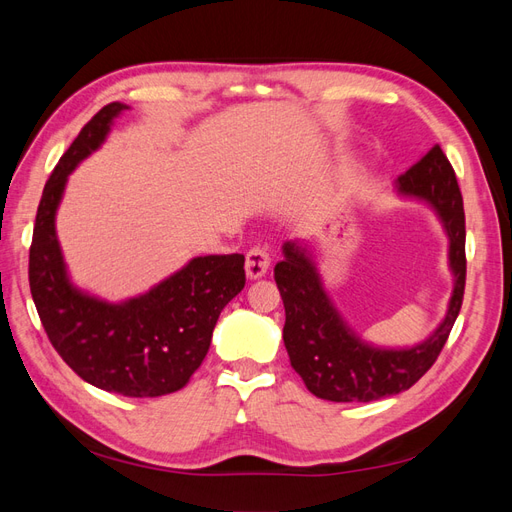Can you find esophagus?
Instances as JSON below:
<instances>
[{"instance_id":"esophagus-1","label":"esophagus","mask_w":512,"mask_h":512,"mask_svg":"<svg viewBox=\"0 0 512 512\" xmlns=\"http://www.w3.org/2000/svg\"><path fill=\"white\" fill-rule=\"evenodd\" d=\"M271 267V256L265 247H252L245 256V273L250 280H260Z\"/></svg>"}]
</instances>
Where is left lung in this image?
<instances>
[{"label": "left lung", "instance_id": "left-lung-1", "mask_svg": "<svg viewBox=\"0 0 512 512\" xmlns=\"http://www.w3.org/2000/svg\"><path fill=\"white\" fill-rule=\"evenodd\" d=\"M395 192L429 205L448 237V267L453 294L442 322L423 342L408 348H384L365 342L337 312L324 290L312 247L286 241L284 260L275 265L286 324L284 346L290 365L307 391L329 401H376L408 391L436 363L459 316L466 288V215L455 170L436 145L404 175Z\"/></svg>", "mask_w": 512, "mask_h": 512}]
</instances>
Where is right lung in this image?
<instances>
[{"label": "right lung", "instance_id": "right-lung-1", "mask_svg": "<svg viewBox=\"0 0 512 512\" xmlns=\"http://www.w3.org/2000/svg\"><path fill=\"white\" fill-rule=\"evenodd\" d=\"M128 108L111 102L91 117L46 181L29 247V288L53 348L85 382L126 397H160L183 389L203 363L222 309L245 286V256H196L121 303L72 284L55 215L72 170L102 147Z\"/></svg>", "mask_w": 512, "mask_h": 512}]
</instances>
